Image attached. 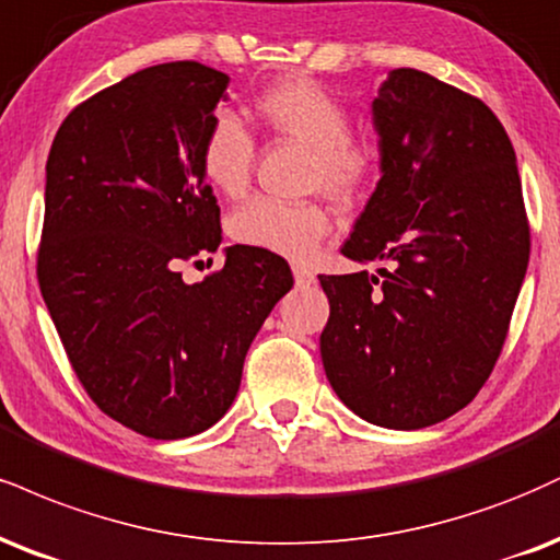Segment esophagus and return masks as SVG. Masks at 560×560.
<instances>
[{"instance_id":"esophagus-1","label":"esophagus","mask_w":560,"mask_h":560,"mask_svg":"<svg viewBox=\"0 0 560 560\" xmlns=\"http://www.w3.org/2000/svg\"><path fill=\"white\" fill-rule=\"evenodd\" d=\"M292 273H294V281H298V287H307V284H313V281H315L313 268L302 266V262H294Z\"/></svg>"}]
</instances>
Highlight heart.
Instances as JSON below:
<instances>
[{
    "instance_id": "b5f03b06",
    "label": "heart",
    "mask_w": 560,
    "mask_h": 560,
    "mask_svg": "<svg viewBox=\"0 0 560 560\" xmlns=\"http://www.w3.org/2000/svg\"><path fill=\"white\" fill-rule=\"evenodd\" d=\"M255 114L271 132L313 151L310 190H323L336 203H354L370 190L378 174V153L352 138L349 109L320 83L289 78L268 85L255 98ZM198 161L213 190L242 198L253 179V132L232 112H219L200 138ZM229 232L245 247L305 260L331 232V215L320 203L255 198L234 211Z\"/></svg>"
}]
</instances>
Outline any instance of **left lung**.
<instances>
[{
	"label": "left lung",
	"mask_w": 560,
	"mask_h": 560,
	"mask_svg": "<svg viewBox=\"0 0 560 560\" xmlns=\"http://www.w3.org/2000/svg\"><path fill=\"white\" fill-rule=\"evenodd\" d=\"M381 179L341 247L368 271L320 276L328 383L362 420L420 430L467 407L506 341L529 262L516 153L480 98L390 70L373 101Z\"/></svg>",
	"instance_id": "left-lung-1"
}]
</instances>
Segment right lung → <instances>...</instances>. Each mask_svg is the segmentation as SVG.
<instances>
[{"instance_id":"right-lung-1","label":"right lung","mask_w":560,"mask_h":560,"mask_svg":"<svg viewBox=\"0 0 560 560\" xmlns=\"http://www.w3.org/2000/svg\"><path fill=\"white\" fill-rule=\"evenodd\" d=\"M226 85L200 62L145 67L67 114L46 161L44 302L101 412L156 441L226 415L255 334L294 284L284 258L245 245L182 281V260L221 245L198 148Z\"/></svg>"}]
</instances>
